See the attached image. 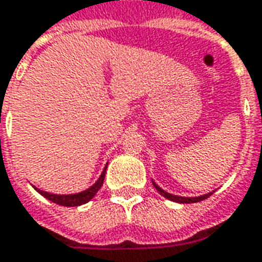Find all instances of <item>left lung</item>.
Segmentation results:
<instances>
[{
    "label": "left lung",
    "instance_id": "obj_1",
    "mask_svg": "<svg viewBox=\"0 0 262 262\" xmlns=\"http://www.w3.org/2000/svg\"><path fill=\"white\" fill-rule=\"evenodd\" d=\"M152 185H154V187H155L158 192L162 194L164 198L172 200V202H176V203H196V202H200V200L207 199L209 196H211V194H213V192H210V193H206V194H203V196H198V198H183V196H176V194H170V193H168V192H165L164 189H161V187L158 186L155 182H152Z\"/></svg>",
    "mask_w": 262,
    "mask_h": 262
}]
</instances>
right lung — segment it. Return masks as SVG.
Listing matches in <instances>:
<instances>
[{"label":"right lung","instance_id":"add662e5","mask_svg":"<svg viewBox=\"0 0 262 262\" xmlns=\"http://www.w3.org/2000/svg\"><path fill=\"white\" fill-rule=\"evenodd\" d=\"M105 170H107V165H105L104 170L101 172V175L97 179V182L90 186L86 190H83L80 193H75V194H53V193H48V192H43V190H40L38 187H35L36 190H38L39 193L42 194L43 198L46 199H49L53 203H56V205L60 206H68V207H73V206H80L84 205L87 202H90V200L94 198V194L97 193L98 189L101 187L103 185V182H104V176H105Z\"/></svg>","mask_w":262,"mask_h":262}]
</instances>
